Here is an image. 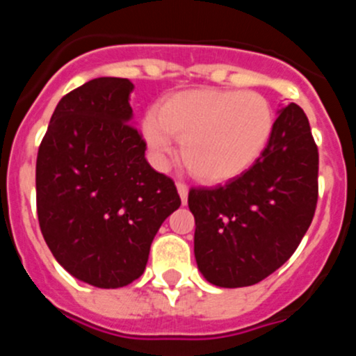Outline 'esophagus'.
Masks as SVG:
<instances>
[{
	"mask_svg": "<svg viewBox=\"0 0 356 356\" xmlns=\"http://www.w3.org/2000/svg\"><path fill=\"white\" fill-rule=\"evenodd\" d=\"M176 188H178V194H180V197H181V203H184V205H187V197H188L187 185H185L184 181H178V184H176Z\"/></svg>",
	"mask_w": 356,
	"mask_h": 356,
	"instance_id": "1",
	"label": "esophagus"
}]
</instances>
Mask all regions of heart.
<instances>
[{"label": "heart", "mask_w": 356, "mask_h": 356, "mask_svg": "<svg viewBox=\"0 0 356 356\" xmlns=\"http://www.w3.org/2000/svg\"><path fill=\"white\" fill-rule=\"evenodd\" d=\"M275 115L257 92L194 89L175 94L160 114L143 121L147 147L159 163L172 155V135L181 140L185 168L205 184L244 175L271 139Z\"/></svg>", "instance_id": "obj_1"}]
</instances>
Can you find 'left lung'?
Segmentation results:
<instances>
[{
    "instance_id": "left-lung-1",
    "label": "left lung",
    "mask_w": 356,
    "mask_h": 356,
    "mask_svg": "<svg viewBox=\"0 0 356 356\" xmlns=\"http://www.w3.org/2000/svg\"><path fill=\"white\" fill-rule=\"evenodd\" d=\"M319 153L296 103L278 110L271 139L244 175L222 187L191 188L194 257L217 287L254 285L284 266L312 222Z\"/></svg>"
}]
</instances>
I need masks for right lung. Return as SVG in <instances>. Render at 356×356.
I'll return each mask as SVG.
<instances>
[{
	"instance_id": "add662e5",
	"label": "right lung",
	"mask_w": 356,
	"mask_h": 356,
	"mask_svg": "<svg viewBox=\"0 0 356 356\" xmlns=\"http://www.w3.org/2000/svg\"><path fill=\"white\" fill-rule=\"evenodd\" d=\"M127 78H94L62 97L37 155V216L56 262L99 289L131 284L151 242L181 205L175 181L147 163L131 124Z\"/></svg>"
}]
</instances>
